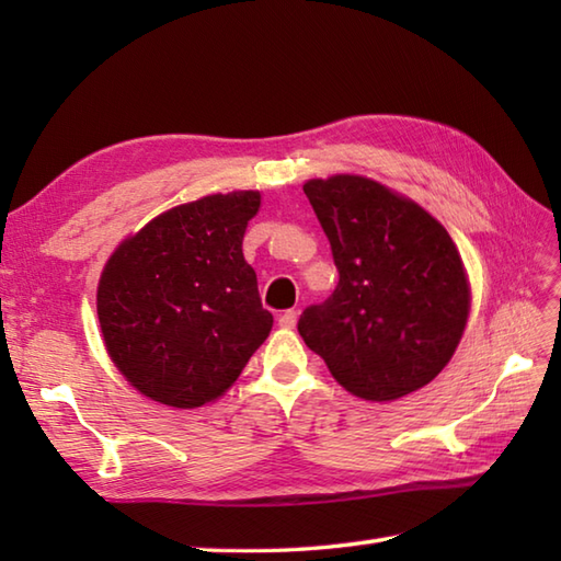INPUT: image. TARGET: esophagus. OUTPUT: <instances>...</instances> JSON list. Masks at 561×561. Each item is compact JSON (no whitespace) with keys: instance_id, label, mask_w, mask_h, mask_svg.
<instances>
[{"instance_id":"esophagus-1","label":"esophagus","mask_w":561,"mask_h":561,"mask_svg":"<svg viewBox=\"0 0 561 561\" xmlns=\"http://www.w3.org/2000/svg\"><path fill=\"white\" fill-rule=\"evenodd\" d=\"M296 320H299V313H296L294 308H291V311H284V313L279 316V328L291 330V328L296 325Z\"/></svg>"}]
</instances>
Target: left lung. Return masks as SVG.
<instances>
[{"label":"left lung","instance_id":"left-lung-1","mask_svg":"<svg viewBox=\"0 0 561 561\" xmlns=\"http://www.w3.org/2000/svg\"><path fill=\"white\" fill-rule=\"evenodd\" d=\"M340 282L308 306L299 335L352 396L398 400L434 380L468 323L470 289L432 214L359 175L308 181Z\"/></svg>","mask_w":561,"mask_h":561}]
</instances>
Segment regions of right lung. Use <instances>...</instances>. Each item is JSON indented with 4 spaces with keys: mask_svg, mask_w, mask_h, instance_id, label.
Segmentation results:
<instances>
[{
    "mask_svg": "<svg viewBox=\"0 0 561 561\" xmlns=\"http://www.w3.org/2000/svg\"><path fill=\"white\" fill-rule=\"evenodd\" d=\"M260 193L209 195L163 211L115 250L99 282L111 359L171 408L217 400L267 340L255 270L243 257Z\"/></svg>",
    "mask_w": 561,
    "mask_h": 561,
    "instance_id": "right-lung-1",
    "label": "right lung"
}]
</instances>
